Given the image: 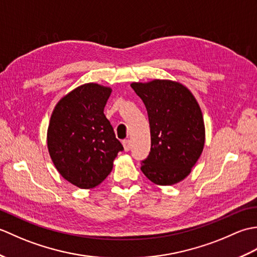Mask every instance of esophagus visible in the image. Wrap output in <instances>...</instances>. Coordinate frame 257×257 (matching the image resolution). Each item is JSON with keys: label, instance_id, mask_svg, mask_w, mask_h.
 I'll list each match as a JSON object with an SVG mask.
<instances>
[{"label": "esophagus", "instance_id": "1", "mask_svg": "<svg viewBox=\"0 0 257 257\" xmlns=\"http://www.w3.org/2000/svg\"><path fill=\"white\" fill-rule=\"evenodd\" d=\"M122 146H123L124 151H129L130 150V140H123Z\"/></svg>", "mask_w": 257, "mask_h": 257}]
</instances>
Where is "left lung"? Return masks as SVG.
Returning a JSON list of instances; mask_svg holds the SVG:
<instances>
[{
  "instance_id": "obj_1",
  "label": "left lung",
  "mask_w": 257,
  "mask_h": 257,
  "mask_svg": "<svg viewBox=\"0 0 257 257\" xmlns=\"http://www.w3.org/2000/svg\"><path fill=\"white\" fill-rule=\"evenodd\" d=\"M148 111L151 149L141 171L158 185H172L187 178L205 143L199 102L179 81L154 79L133 83Z\"/></svg>"
}]
</instances>
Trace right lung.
Here are the masks:
<instances>
[{"label": "right lung", "mask_w": 257, "mask_h": 257, "mask_svg": "<svg viewBox=\"0 0 257 257\" xmlns=\"http://www.w3.org/2000/svg\"><path fill=\"white\" fill-rule=\"evenodd\" d=\"M110 87L78 86L62 97L52 112L47 148L59 174L80 189L100 184L123 149L103 113Z\"/></svg>", "instance_id": "obj_1"}]
</instances>
